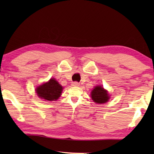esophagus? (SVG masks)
Masks as SVG:
<instances>
[{"mask_svg": "<svg viewBox=\"0 0 154 154\" xmlns=\"http://www.w3.org/2000/svg\"><path fill=\"white\" fill-rule=\"evenodd\" d=\"M71 85H72L73 86H74V87H79V86L80 85V83H78V82H73Z\"/></svg>", "mask_w": 154, "mask_h": 154, "instance_id": "1", "label": "esophagus"}]
</instances>
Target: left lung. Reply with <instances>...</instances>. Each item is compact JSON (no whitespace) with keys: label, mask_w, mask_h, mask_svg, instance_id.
<instances>
[{"label":"left lung","mask_w":154,"mask_h":154,"mask_svg":"<svg viewBox=\"0 0 154 154\" xmlns=\"http://www.w3.org/2000/svg\"><path fill=\"white\" fill-rule=\"evenodd\" d=\"M91 98L94 102L97 104H104L110 99V95L108 91L104 89L102 85H97L92 90Z\"/></svg>","instance_id":"8db88e82"}]
</instances>
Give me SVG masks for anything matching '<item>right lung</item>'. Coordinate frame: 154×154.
<instances>
[{
  "instance_id": "1",
  "label": "right lung",
  "mask_w": 154,
  "mask_h": 154,
  "mask_svg": "<svg viewBox=\"0 0 154 154\" xmlns=\"http://www.w3.org/2000/svg\"><path fill=\"white\" fill-rule=\"evenodd\" d=\"M63 87L54 79L38 86L35 89L37 95L41 99L48 101H55L62 94Z\"/></svg>"
}]
</instances>
